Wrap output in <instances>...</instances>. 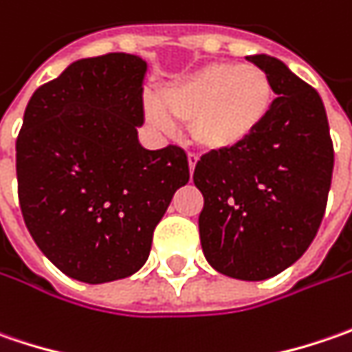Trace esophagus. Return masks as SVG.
<instances>
[{
  "mask_svg": "<svg viewBox=\"0 0 352 352\" xmlns=\"http://www.w3.org/2000/svg\"><path fill=\"white\" fill-rule=\"evenodd\" d=\"M187 160H189V171H191V175H192L195 165H197V161H199V155H197V153H189V155H187Z\"/></svg>",
  "mask_w": 352,
  "mask_h": 352,
  "instance_id": "34e87169",
  "label": "esophagus"
}]
</instances>
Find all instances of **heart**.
<instances>
[{
    "mask_svg": "<svg viewBox=\"0 0 352 352\" xmlns=\"http://www.w3.org/2000/svg\"><path fill=\"white\" fill-rule=\"evenodd\" d=\"M274 106V85L256 65L208 63L161 90L160 102L147 100L146 120L171 131L187 122L192 142L208 151H232L250 142L266 124Z\"/></svg>",
    "mask_w": 352,
    "mask_h": 352,
    "instance_id": "heart-1",
    "label": "heart"
}]
</instances>
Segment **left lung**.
<instances>
[{
  "label": "left lung",
  "instance_id": "left-lung-1",
  "mask_svg": "<svg viewBox=\"0 0 352 352\" xmlns=\"http://www.w3.org/2000/svg\"><path fill=\"white\" fill-rule=\"evenodd\" d=\"M276 100L266 124L232 151H210L195 167L203 192L201 244L208 264L236 280H267L298 262L321 226L335 151L317 90L282 60L254 54Z\"/></svg>",
  "mask_w": 352,
  "mask_h": 352
}]
</instances>
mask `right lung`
Wrapping results in <instances>:
<instances>
[{
    "label": "right lung",
    "instance_id": "add662e5",
    "mask_svg": "<svg viewBox=\"0 0 352 352\" xmlns=\"http://www.w3.org/2000/svg\"><path fill=\"white\" fill-rule=\"evenodd\" d=\"M146 70L135 54L82 58L25 108L15 144L21 214L41 252L78 282L144 266L157 222L189 181L183 147L138 142Z\"/></svg>",
    "mask_w": 352,
    "mask_h": 352
}]
</instances>
